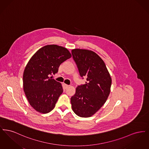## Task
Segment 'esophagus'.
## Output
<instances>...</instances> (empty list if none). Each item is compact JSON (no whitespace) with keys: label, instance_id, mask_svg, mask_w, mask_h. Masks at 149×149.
<instances>
[{"label":"esophagus","instance_id":"obj_1","mask_svg":"<svg viewBox=\"0 0 149 149\" xmlns=\"http://www.w3.org/2000/svg\"><path fill=\"white\" fill-rule=\"evenodd\" d=\"M69 85H67V84H64V86H65V89H66L68 87H69Z\"/></svg>","mask_w":149,"mask_h":149}]
</instances>
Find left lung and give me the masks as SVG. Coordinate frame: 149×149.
<instances>
[{
    "label": "left lung",
    "mask_w": 149,
    "mask_h": 149,
    "mask_svg": "<svg viewBox=\"0 0 149 149\" xmlns=\"http://www.w3.org/2000/svg\"><path fill=\"white\" fill-rule=\"evenodd\" d=\"M81 77L86 78L85 84L76 88L71 97L72 111L81 117H89L106 103L111 91L112 79L103 60L91 50L71 51Z\"/></svg>",
    "instance_id": "left-lung-1"
}]
</instances>
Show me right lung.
Instances as JSON below:
<instances>
[{
    "label": "right lung",
    "instance_id": "1",
    "mask_svg": "<svg viewBox=\"0 0 149 149\" xmlns=\"http://www.w3.org/2000/svg\"><path fill=\"white\" fill-rule=\"evenodd\" d=\"M71 57L67 49L50 45L39 49L29 60L23 72V90L37 112L47 113L54 108L63 89L49 76L57 73L60 64Z\"/></svg>",
    "mask_w": 149,
    "mask_h": 149
}]
</instances>
